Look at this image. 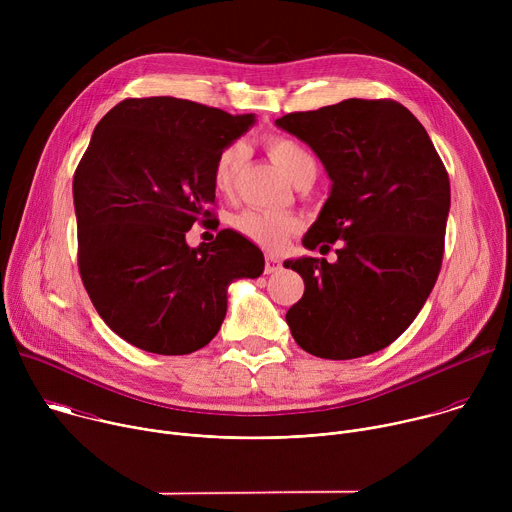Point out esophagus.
Returning a JSON list of instances; mask_svg holds the SVG:
<instances>
[{
  "instance_id": "obj_1",
  "label": "esophagus",
  "mask_w": 512,
  "mask_h": 512,
  "mask_svg": "<svg viewBox=\"0 0 512 512\" xmlns=\"http://www.w3.org/2000/svg\"><path fill=\"white\" fill-rule=\"evenodd\" d=\"M281 269V259L275 255L265 257V273H277Z\"/></svg>"
}]
</instances>
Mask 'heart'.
Segmentation results:
<instances>
[{
    "instance_id": "b5f03b06",
    "label": "heart",
    "mask_w": 512,
    "mask_h": 512,
    "mask_svg": "<svg viewBox=\"0 0 512 512\" xmlns=\"http://www.w3.org/2000/svg\"><path fill=\"white\" fill-rule=\"evenodd\" d=\"M265 150L269 158L281 168V172L298 184L302 178L316 174V160L296 139L285 135H271L265 139ZM243 164V148L239 143L227 145L218 154L212 170V184L216 192L229 194L235 188L239 170ZM235 229L265 249H279L287 239L300 229V221L289 212L279 210H257L249 208L235 216Z\"/></svg>"
}]
</instances>
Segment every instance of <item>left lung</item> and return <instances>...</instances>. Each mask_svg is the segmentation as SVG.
Wrapping results in <instances>:
<instances>
[{"mask_svg": "<svg viewBox=\"0 0 512 512\" xmlns=\"http://www.w3.org/2000/svg\"><path fill=\"white\" fill-rule=\"evenodd\" d=\"M306 141L332 180L330 196L287 259L306 291L285 314L310 354L348 360L383 350L415 320L442 269L450 178L415 115L391 99H346L275 121Z\"/></svg>", "mask_w": 512, "mask_h": 512, "instance_id": "1", "label": "left lung"}]
</instances>
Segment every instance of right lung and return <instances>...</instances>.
I'll use <instances>...</instances> for the list:
<instances>
[{"label": "right lung", "instance_id": "1", "mask_svg": "<svg viewBox=\"0 0 512 512\" xmlns=\"http://www.w3.org/2000/svg\"><path fill=\"white\" fill-rule=\"evenodd\" d=\"M253 123L251 113L148 97L121 101L95 127L72 180L79 271L129 344L168 356L206 346L227 316L229 285L263 273L261 249L237 231L186 243L196 221L214 225V162Z\"/></svg>", "mask_w": 512, "mask_h": 512}]
</instances>
